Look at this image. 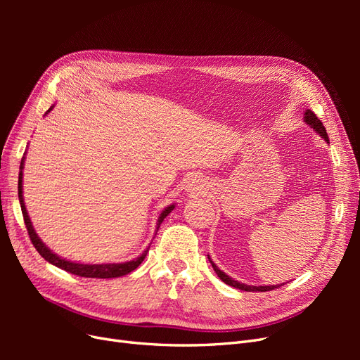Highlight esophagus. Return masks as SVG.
<instances>
[{"instance_id": "esophagus-1", "label": "esophagus", "mask_w": 360, "mask_h": 360, "mask_svg": "<svg viewBox=\"0 0 360 360\" xmlns=\"http://www.w3.org/2000/svg\"><path fill=\"white\" fill-rule=\"evenodd\" d=\"M188 188L191 192H201L202 186L200 184V181L197 179H192L189 183H188Z\"/></svg>"}]
</instances>
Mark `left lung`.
Instances as JSON below:
<instances>
[{
  "instance_id": "obj_1",
  "label": "left lung",
  "mask_w": 360,
  "mask_h": 360,
  "mask_svg": "<svg viewBox=\"0 0 360 360\" xmlns=\"http://www.w3.org/2000/svg\"><path fill=\"white\" fill-rule=\"evenodd\" d=\"M303 122L307 123V124H309L315 132H317L321 138H324V141H328L329 143V138H328V132H326V127L323 126V123L320 122V118L315 115L311 110H307L304 111V114H303ZM209 261L212 263V267H213V270L216 271V275L219 276L226 285H231V287H234V288H238V290H243V291H270V290H275V288H278L279 285H248V284H242V282H238V281H234L233 278H230L228 276L225 271H222L219 267H217L213 261L210 259V257H209Z\"/></svg>"
}]
</instances>
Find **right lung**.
I'll return each mask as SVG.
<instances>
[{
	"instance_id": "1",
	"label": "right lung",
	"mask_w": 360,
	"mask_h": 360,
	"mask_svg": "<svg viewBox=\"0 0 360 360\" xmlns=\"http://www.w3.org/2000/svg\"><path fill=\"white\" fill-rule=\"evenodd\" d=\"M53 106H51L48 112L52 110ZM46 112V114H48ZM24 159L20 160V167H19V180H18V195H19V202H20V210H22V214H24V221H25V226H27V231H28V236L31 238V243L34 245V248L37 249V252L45 258L48 263L57 266L63 270L69 271V274H73V275H78V276H82V278H101V279H108V278H118V276H124L127 274H130V271L135 270L141 263H143L147 252H148V248L147 250H144L143 254H141L138 258L132 259V261H126V263H112V264H81V263H73V261H69V259H64L61 257H58L57 254H53L52 250L41 242V238L36 234L34 228H32V224L30 221V216L27 213V207H25V202H24V195H22V169H24ZM174 204L168 205L165 210H162L159 219H158V226H156V233L159 230L160 224L163 222V219L174 210Z\"/></svg>"
}]
</instances>
